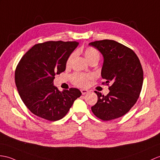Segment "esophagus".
Listing matches in <instances>:
<instances>
[{
	"label": "esophagus",
	"instance_id": "obj_1",
	"mask_svg": "<svg viewBox=\"0 0 160 160\" xmlns=\"http://www.w3.org/2000/svg\"><path fill=\"white\" fill-rule=\"evenodd\" d=\"M80 91H81L82 94V95H85V94H87V92H88V90H87V89H81Z\"/></svg>",
	"mask_w": 160,
	"mask_h": 160
}]
</instances>
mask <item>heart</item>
<instances>
[{
  "mask_svg": "<svg viewBox=\"0 0 160 160\" xmlns=\"http://www.w3.org/2000/svg\"><path fill=\"white\" fill-rule=\"evenodd\" d=\"M84 57H86L87 60L89 62H98L100 57L99 52L98 50L92 47H87L84 50ZM75 54L72 53L69 55L68 60H67V65H69L73 60ZM73 83L80 87H86L89 84V81L92 78V76L90 74H84L80 73H76L72 76Z\"/></svg>",
  "mask_w": 160,
  "mask_h": 160,
  "instance_id": "heart-1",
  "label": "heart"
}]
</instances>
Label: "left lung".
<instances>
[{
  "label": "left lung",
  "mask_w": 160,
  "mask_h": 160,
  "mask_svg": "<svg viewBox=\"0 0 160 160\" xmlns=\"http://www.w3.org/2000/svg\"><path fill=\"white\" fill-rule=\"evenodd\" d=\"M88 45L102 54L101 75L106 84H112L106 96L95 91L98 102L91 107L92 112L103 121L121 117L135 104L142 89L143 70L139 58L130 48L114 40L96 41Z\"/></svg>",
  "instance_id": "1"
}]
</instances>
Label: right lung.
I'll list each match as a JSON object with an SVG mask.
<instances>
[{
  "instance_id": "1",
  "label": "right lung",
  "mask_w": 160,
  "mask_h": 160,
  "mask_svg": "<svg viewBox=\"0 0 160 160\" xmlns=\"http://www.w3.org/2000/svg\"><path fill=\"white\" fill-rule=\"evenodd\" d=\"M77 42H47L36 44L26 53L16 68L15 81L20 98L36 116L51 121L61 119L74 101L79 89L58 91L54 86L56 74L63 72Z\"/></svg>"
}]
</instances>
